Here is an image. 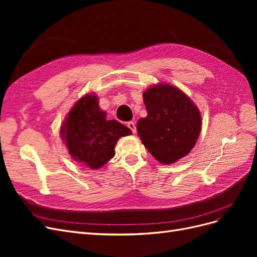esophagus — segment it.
<instances>
[{
    "mask_svg": "<svg viewBox=\"0 0 257 257\" xmlns=\"http://www.w3.org/2000/svg\"><path fill=\"white\" fill-rule=\"evenodd\" d=\"M127 127H128L132 132H133L134 134L136 133V125H135V123H134V122H132V121L127 122Z\"/></svg>",
    "mask_w": 257,
    "mask_h": 257,
    "instance_id": "1",
    "label": "esophagus"
}]
</instances>
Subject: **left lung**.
Returning <instances> with one entry per match:
<instances>
[{"mask_svg":"<svg viewBox=\"0 0 257 257\" xmlns=\"http://www.w3.org/2000/svg\"><path fill=\"white\" fill-rule=\"evenodd\" d=\"M146 118L137 122L142 143L155 160L173 164L193 149L201 130V115L192 99L168 83L144 92Z\"/></svg>","mask_w":257,"mask_h":257,"instance_id":"8db88e82","label":"left lung"}]
</instances>
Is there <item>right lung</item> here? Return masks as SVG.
<instances>
[{"label":"right lung","mask_w":257,"mask_h":257,"mask_svg":"<svg viewBox=\"0 0 257 257\" xmlns=\"http://www.w3.org/2000/svg\"><path fill=\"white\" fill-rule=\"evenodd\" d=\"M60 132L71 157L92 169L100 168L112 159L119 138L132 134L120 122L106 119L95 93L77 100Z\"/></svg>","instance_id":"1"}]
</instances>
